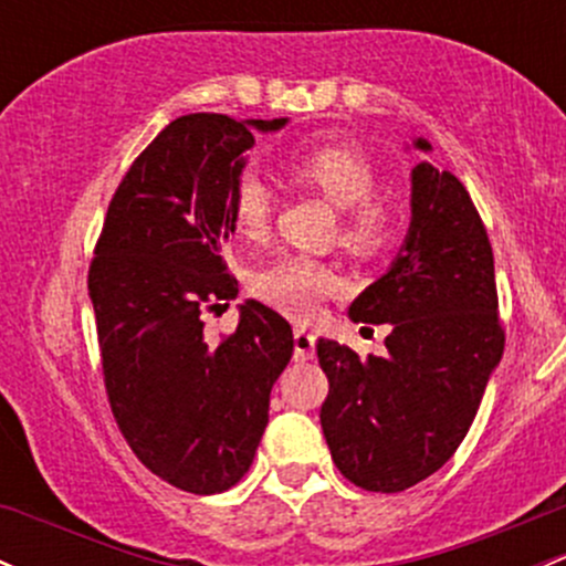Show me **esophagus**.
<instances>
[{
    "mask_svg": "<svg viewBox=\"0 0 566 566\" xmlns=\"http://www.w3.org/2000/svg\"><path fill=\"white\" fill-rule=\"evenodd\" d=\"M295 359L306 363V359H314L316 352V335L308 331V327H295Z\"/></svg>",
    "mask_w": 566,
    "mask_h": 566,
    "instance_id": "34e87169",
    "label": "esophagus"
}]
</instances>
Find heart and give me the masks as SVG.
<instances>
[{"mask_svg": "<svg viewBox=\"0 0 566 566\" xmlns=\"http://www.w3.org/2000/svg\"><path fill=\"white\" fill-rule=\"evenodd\" d=\"M284 171L301 188L319 192L338 207V239L346 250L368 258L387 244L392 217L374 196L378 174L374 160L349 142H308L290 153ZM271 192L258 177H244L233 192L231 212L241 235L260 239L271 222ZM344 287V279L327 263L303 254L276 260L260 271L258 293L279 312L308 319L322 301Z\"/></svg>", "mask_w": 566, "mask_h": 566, "instance_id": "obj_1", "label": "heart"}]
</instances>
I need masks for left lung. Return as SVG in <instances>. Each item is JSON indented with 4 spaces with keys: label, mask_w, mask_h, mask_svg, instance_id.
<instances>
[{
    "label": "left lung",
    "mask_w": 566,
    "mask_h": 566,
    "mask_svg": "<svg viewBox=\"0 0 566 566\" xmlns=\"http://www.w3.org/2000/svg\"><path fill=\"white\" fill-rule=\"evenodd\" d=\"M411 147L432 153L424 136ZM349 319L392 331L381 357L319 338L331 381L322 432L354 486L395 494L459 449L505 344L492 244L454 174L430 160L413 166L406 239L387 273L354 297Z\"/></svg>",
    "instance_id": "1"
}]
</instances>
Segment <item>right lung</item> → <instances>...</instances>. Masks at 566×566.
Returning a JSON list of instances; mask_svg holds the SVG:
<instances>
[{
	"label": "right lung",
	"instance_id": "obj_1",
	"mask_svg": "<svg viewBox=\"0 0 566 566\" xmlns=\"http://www.w3.org/2000/svg\"><path fill=\"white\" fill-rule=\"evenodd\" d=\"M284 126L209 112L171 120L123 177L91 263L117 427L145 468L192 494L226 492L250 470L293 357V327L260 301L241 303L228 338L203 331V312L239 295L226 244L247 150Z\"/></svg>",
	"mask_w": 566,
	"mask_h": 566
}]
</instances>
